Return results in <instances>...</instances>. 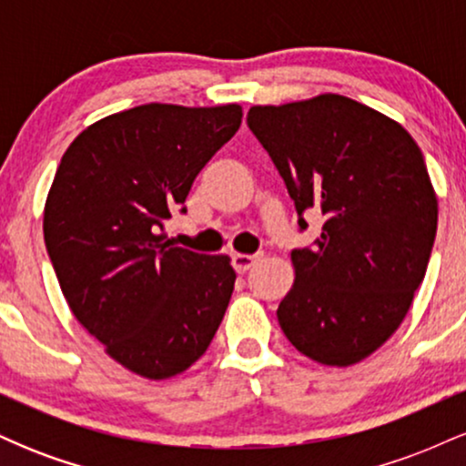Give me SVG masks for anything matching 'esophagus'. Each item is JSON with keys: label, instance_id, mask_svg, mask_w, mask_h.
Instances as JSON below:
<instances>
[{"label": "esophagus", "instance_id": "esophagus-1", "mask_svg": "<svg viewBox=\"0 0 466 466\" xmlns=\"http://www.w3.org/2000/svg\"><path fill=\"white\" fill-rule=\"evenodd\" d=\"M256 263H260V256H249V254H234L232 256V265L238 274L249 271Z\"/></svg>", "mask_w": 466, "mask_h": 466}]
</instances>
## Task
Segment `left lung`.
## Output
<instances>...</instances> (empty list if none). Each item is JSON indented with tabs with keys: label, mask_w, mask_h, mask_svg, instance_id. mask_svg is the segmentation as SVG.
Returning <instances> with one entry per match:
<instances>
[{
	"label": "left lung",
	"mask_w": 466,
	"mask_h": 466,
	"mask_svg": "<svg viewBox=\"0 0 466 466\" xmlns=\"http://www.w3.org/2000/svg\"><path fill=\"white\" fill-rule=\"evenodd\" d=\"M248 127L304 212L313 248L291 251L282 333L309 360L346 368L372 355L408 315L425 278L438 199L419 144L399 122L339 94L251 106Z\"/></svg>",
	"instance_id": "8db88e82"
}]
</instances>
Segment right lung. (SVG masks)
<instances>
[{"mask_svg": "<svg viewBox=\"0 0 466 466\" xmlns=\"http://www.w3.org/2000/svg\"><path fill=\"white\" fill-rule=\"evenodd\" d=\"M238 105H140L69 144L44 210V238L74 318L106 355L147 379L190 368L234 291L228 256L175 248L164 223L238 131Z\"/></svg>", "mask_w": 466, "mask_h": 466, "instance_id": "right-lung-1", "label": "right lung"}]
</instances>
